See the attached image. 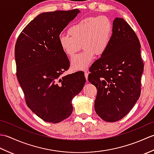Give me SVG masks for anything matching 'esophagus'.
Masks as SVG:
<instances>
[{
    "instance_id": "obj_1",
    "label": "esophagus",
    "mask_w": 154,
    "mask_h": 154,
    "mask_svg": "<svg viewBox=\"0 0 154 154\" xmlns=\"http://www.w3.org/2000/svg\"><path fill=\"white\" fill-rule=\"evenodd\" d=\"M88 75H89V73H87V71H85V77L87 81V79H88Z\"/></svg>"
}]
</instances>
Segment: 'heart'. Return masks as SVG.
Listing matches in <instances>:
<instances>
[{
	"label": "heart",
	"mask_w": 154,
	"mask_h": 154,
	"mask_svg": "<svg viewBox=\"0 0 154 154\" xmlns=\"http://www.w3.org/2000/svg\"><path fill=\"white\" fill-rule=\"evenodd\" d=\"M113 33V24L105 16H91L78 21L69 27L68 35H61L59 44L67 56L73 57L81 45L84 51L71 61L74 70L88 69L95 55L100 57L109 49Z\"/></svg>",
	"instance_id": "heart-1"
}]
</instances>
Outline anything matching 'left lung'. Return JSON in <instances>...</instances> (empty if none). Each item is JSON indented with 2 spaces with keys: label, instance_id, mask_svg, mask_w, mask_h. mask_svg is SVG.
I'll return each mask as SVG.
<instances>
[{
  "label": "left lung",
  "instance_id": "8db88e82",
  "mask_svg": "<svg viewBox=\"0 0 154 154\" xmlns=\"http://www.w3.org/2000/svg\"><path fill=\"white\" fill-rule=\"evenodd\" d=\"M113 33L106 52L90 68L89 82L96 87L94 110L106 122L123 119L141 93L143 63L136 33L122 18L112 22Z\"/></svg>",
  "mask_w": 154,
  "mask_h": 154
}]
</instances>
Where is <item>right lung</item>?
Instances as JSON below:
<instances>
[{
  "instance_id": "add662e5",
  "label": "right lung",
  "mask_w": 154,
  "mask_h": 154,
  "mask_svg": "<svg viewBox=\"0 0 154 154\" xmlns=\"http://www.w3.org/2000/svg\"><path fill=\"white\" fill-rule=\"evenodd\" d=\"M80 12H42L19 35L15 45L16 76L26 103L45 122L58 123L73 112L72 100L86 82L83 71L61 76L69 61L59 44L61 32Z\"/></svg>"
}]
</instances>
